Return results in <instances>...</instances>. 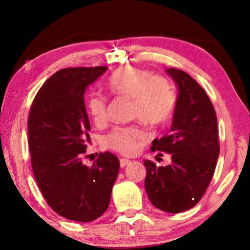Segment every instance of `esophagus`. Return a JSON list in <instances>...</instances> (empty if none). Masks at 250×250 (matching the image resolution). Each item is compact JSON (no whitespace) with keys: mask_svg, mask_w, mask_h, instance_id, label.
Returning a JSON list of instances; mask_svg holds the SVG:
<instances>
[{"mask_svg":"<svg viewBox=\"0 0 250 250\" xmlns=\"http://www.w3.org/2000/svg\"><path fill=\"white\" fill-rule=\"evenodd\" d=\"M131 162V161L129 159H120V167H125V166H128V164Z\"/></svg>","mask_w":250,"mask_h":250,"instance_id":"34e87169","label":"esophagus"}]
</instances>
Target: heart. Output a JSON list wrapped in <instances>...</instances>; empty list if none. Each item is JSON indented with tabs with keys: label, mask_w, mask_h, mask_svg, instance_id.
I'll list each match as a JSON object with an SVG mask.
<instances>
[{
	"label": "heart",
	"mask_w": 250,
	"mask_h": 250,
	"mask_svg": "<svg viewBox=\"0 0 250 250\" xmlns=\"http://www.w3.org/2000/svg\"><path fill=\"white\" fill-rule=\"evenodd\" d=\"M108 87L115 95L133 99V117L151 125H159L170 119L176 97L167 79L153 76L151 71L133 66L121 67L109 78ZM88 111L96 122L107 119L108 98L101 92L87 97ZM146 133L138 126H117L104 139L107 146L122 154H133Z\"/></svg>",
	"instance_id": "heart-1"
}]
</instances>
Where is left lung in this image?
I'll list each match as a JSON object with an SVG mask.
<instances>
[{
	"instance_id": "1",
	"label": "left lung",
	"mask_w": 250,
	"mask_h": 250,
	"mask_svg": "<svg viewBox=\"0 0 250 250\" xmlns=\"http://www.w3.org/2000/svg\"><path fill=\"white\" fill-rule=\"evenodd\" d=\"M174 80L177 98L168 134L152 141V151L171 155L159 167L145 160V188L152 205L167 213H181L195 206L214 175L219 155L217 117L205 90L188 74L167 68Z\"/></svg>"
}]
</instances>
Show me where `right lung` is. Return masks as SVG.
<instances>
[{"mask_svg": "<svg viewBox=\"0 0 250 250\" xmlns=\"http://www.w3.org/2000/svg\"><path fill=\"white\" fill-rule=\"evenodd\" d=\"M108 68L77 67L58 70L46 80L28 116V145L37 185L48 205L70 221H95L108 209L120 162L100 153L83 164L90 122L84 91Z\"/></svg>", "mask_w": 250, "mask_h": 250, "instance_id": "right-lung-1", "label": "right lung"}]
</instances>
